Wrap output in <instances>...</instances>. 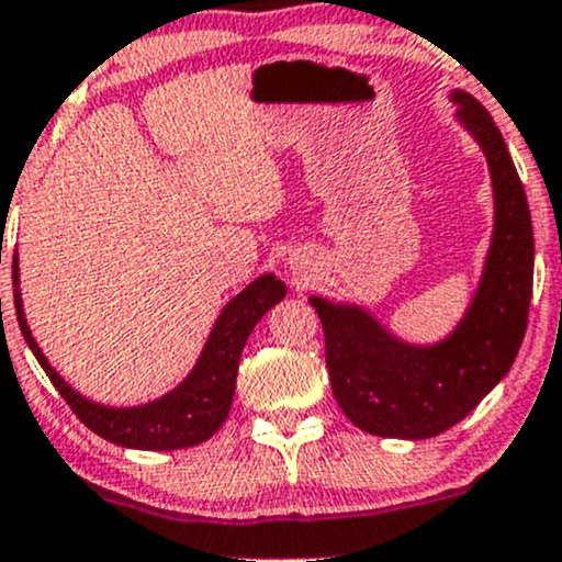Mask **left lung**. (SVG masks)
<instances>
[{"label":"left lung","instance_id":"left-lung-1","mask_svg":"<svg viewBox=\"0 0 562 562\" xmlns=\"http://www.w3.org/2000/svg\"><path fill=\"white\" fill-rule=\"evenodd\" d=\"M456 120L488 159L493 234L472 304L448 338L408 344L357 304L312 295L325 330L330 390L368 435L427 440L459 424L509 373L528 325L533 288V226L526 191L488 111L453 90Z\"/></svg>","mask_w":562,"mask_h":562}]
</instances>
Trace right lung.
Returning a JSON list of instances; mask_svg holds the SVG:
<instances>
[{"label": "right lung", "instance_id": "add662e5", "mask_svg": "<svg viewBox=\"0 0 562 562\" xmlns=\"http://www.w3.org/2000/svg\"><path fill=\"white\" fill-rule=\"evenodd\" d=\"M12 285H15L12 299H15V314L23 338H26L29 349L34 351L42 371L50 375L60 397L71 405L79 422L95 435H101L103 440L122 448H138V451H178V448H191L211 440L229 416L234 386H237L239 355H243L250 330L288 293L285 282L277 280L274 274H261L258 280H252L243 293L234 295L221 310L211 336L202 347L200 360L176 390L146 405L111 408V405L92 403L77 390H71L47 362V357L42 355L40 344L34 341L29 330L26 312H23L21 288H18L21 285L18 252L12 256Z\"/></svg>", "mask_w": 562, "mask_h": 562}]
</instances>
